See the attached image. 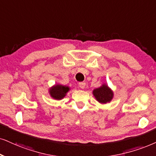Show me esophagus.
Here are the masks:
<instances>
[{"label":"esophagus","mask_w":156,"mask_h":156,"mask_svg":"<svg viewBox=\"0 0 156 156\" xmlns=\"http://www.w3.org/2000/svg\"><path fill=\"white\" fill-rule=\"evenodd\" d=\"M78 86H79V87L80 88H84L85 86H86V83L80 82V83H79V84H78Z\"/></svg>","instance_id":"1"}]
</instances>
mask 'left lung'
I'll return each mask as SVG.
<instances>
[{
	"label": "left lung",
	"instance_id": "8db88e82",
	"mask_svg": "<svg viewBox=\"0 0 156 156\" xmlns=\"http://www.w3.org/2000/svg\"><path fill=\"white\" fill-rule=\"evenodd\" d=\"M93 94L96 100L101 104L109 102L113 98V92L106 85H103L100 88L94 89Z\"/></svg>",
	"mask_w": 156,
	"mask_h": 156
}]
</instances>
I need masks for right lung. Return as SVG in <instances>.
I'll return each mask as SVG.
<instances>
[{
	"label": "right lung",
	"mask_w": 156,
	"mask_h": 156,
	"mask_svg": "<svg viewBox=\"0 0 156 156\" xmlns=\"http://www.w3.org/2000/svg\"><path fill=\"white\" fill-rule=\"evenodd\" d=\"M70 90L68 86H61V85H56L50 88V94L52 98L55 99H61L66 96V93Z\"/></svg>",
	"instance_id": "add662e5"
}]
</instances>
